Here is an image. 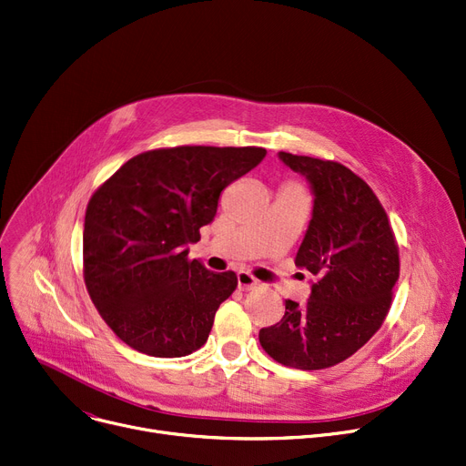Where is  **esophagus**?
I'll return each instance as SVG.
<instances>
[{
  "label": "esophagus",
  "instance_id": "1",
  "mask_svg": "<svg viewBox=\"0 0 466 466\" xmlns=\"http://www.w3.org/2000/svg\"><path fill=\"white\" fill-rule=\"evenodd\" d=\"M260 283L257 281V279L251 275V273H247V271H239L238 273V289L239 290H251V289H257Z\"/></svg>",
  "mask_w": 466,
  "mask_h": 466
}]
</instances>
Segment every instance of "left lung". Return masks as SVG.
<instances>
[{
  "instance_id": "1",
  "label": "left lung",
  "mask_w": 466,
  "mask_h": 466,
  "mask_svg": "<svg viewBox=\"0 0 466 466\" xmlns=\"http://www.w3.org/2000/svg\"><path fill=\"white\" fill-rule=\"evenodd\" d=\"M307 176L313 219L294 258L317 277L305 305L285 301V317L258 333L269 358L319 370L358 352L384 324L399 279V247L373 189L350 168L307 155L279 153Z\"/></svg>"
}]
</instances>
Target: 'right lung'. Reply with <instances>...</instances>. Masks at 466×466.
Segmentation results:
<instances>
[{
    "instance_id": "obj_1",
    "label": "right lung",
    "mask_w": 466,
    "mask_h": 466,
    "mask_svg": "<svg viewBox=\"0 0 466 466\" xmlns=\"http://www.w3.org/2000/svg\"><path fill=\"white\" fill-rule=\"evenodd\" d=\"M264 157L257 146L149 149L91 195L84 283L123 343L155 358H181L206 343L238 277L206 269L185 245L200 239L223 189Z\"/></svg>"
}]
</instances>
